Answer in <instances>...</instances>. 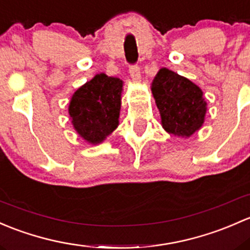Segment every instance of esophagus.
I'll return each instance as SVG.
<instances>
[{
  "mask_svg": "<svg viewBox=\"0 0 250 250\" xmlns=\"http://www.w3.org/2000/svg\"><path fill=\"white\" fill-rule=\"evenodd\" d=\"M130 76L131 78L133 79L135 82H140L141 81V71L140 67L137 65H133L130 67Z\"/></svg>",
  "mask_w": 250,
  "mask_h": 250,
  "instance_id": "1",
  "label": "esophagus"
}]
</instances>
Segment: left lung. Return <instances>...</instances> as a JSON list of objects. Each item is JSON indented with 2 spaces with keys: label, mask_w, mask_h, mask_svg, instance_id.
<instances>
[{
  "label": "left lung",
  "mask_w": 250,
  "mask_h": 250,
  "mask_svg": "<svg viewBox=\"0 0 250 250\" xmlns=\"http://www.w3.org/2000/svg\"><path fill=\"white\" fill-rule=\"evenodd\" d=\"M150 87L166 132L188 138L202 127L207 102L196 84L164 67L159 69Z\"/></svg>",
  "instance_id": "8db88e82"
}]
</instances>
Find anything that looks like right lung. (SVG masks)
Segmentation results:
<instances>
[{"mask_svg": "<svg viewBox=\"0 0 250 250\" xmlns=\"http://www.w3.org/2000/svg\"><path fill=\"white\" fill-rule=\"evenodd\" d=\"M124 82L107 74H96L74 91L68 114L79 137L90 144L104 142L119 125Z\"/></svg>", "mask_w": 250, "mask_h": 250, "instance_id": "obj_1", "label": "right lung"}]
</instances>
